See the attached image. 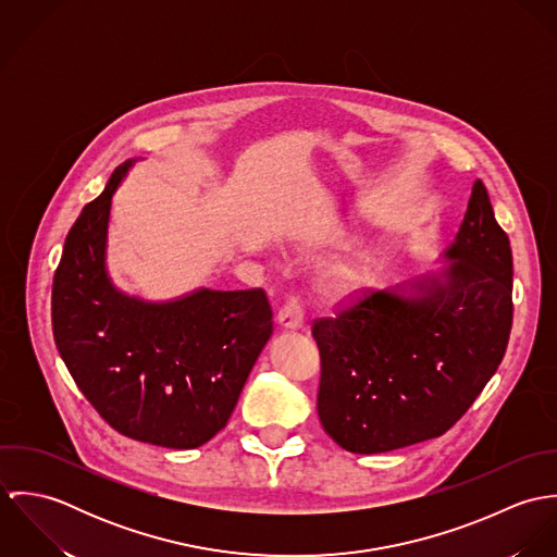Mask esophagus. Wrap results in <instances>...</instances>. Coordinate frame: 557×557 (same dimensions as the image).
I'll return each instance as SVG.
<instances>
[{
	"label": "esophagus",
	"mask_w": 557,
	"mask_h": 557,
	"mask_svg": "<svg viewBox=\"0 0 557 557\" xmlns=\"http://www.w3.org/2000/svg\"><path fill=\"white\" fill-rule=\"evenodd\" d=\"M278 323L287 330H298L305 325V298L300 294H292L283 309L278 311Z\"/></svg>",
	"instance_id": "1"
}]
</instances>
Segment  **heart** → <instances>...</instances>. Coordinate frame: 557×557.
Masks as SVG:
<instances>
[{"label": "heart", "instance_id": "obj_1", "mask_svg": "<svg viewBox=\"0 0 557 557\" xmlns=\"http://www.w3.org/2000/svg\"><path fill=\"white\" fill-rule=\"evenodd\" d=\"M364 278V268L360 263H347V265H336L325 272L323 276V292L330 296H347L351 294Z\"/></svg>", "mask_w": 557, "mask_h": 557}]
</instances>
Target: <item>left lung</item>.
Instances as JSON below:
<instances>
[{
	"mask_svg": "<svg viewBox=\"0 0 557 557\" xmlns=\"http://www.w3.org/2000/svg\"><path fill=\"white\" fill-rule=\"evenodd\" d=\"M444 278L354 292L313 321L318 413L345 450L375 455L444 435L497 371L512 327V250L476 180Z\"/></svg>",
	"mask_w": 557,
	"mask_h": 557,
	"instance_id": "8db88e82",
	"label": "left lung"
}]
</instances>
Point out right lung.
Masks as SVG:
<instances>
[{
  "label": "right lung",
  "instance_id": "right-lung-1",
  "mask_svg": "<svg viewBox=\"0 0 557 557\" xmlns=\"http://www.w3.org/2000/svg\"><path fill=\"white\" fill-rule=\"evenodd\" d=\"M128 164L113 171L69 232L53 276V336L83 397L109 426L162 448H197L227 424L272 334V309L261 287L146 305L111 285L107 223Z\"/></svg>",
  "mask_w": 557,
  "mask_h": 557
}]
</instances>
